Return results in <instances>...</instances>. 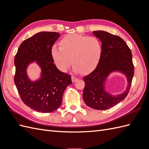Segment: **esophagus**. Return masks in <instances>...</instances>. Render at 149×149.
I'll return each instance as SVG.
<instances>
[{"label": "esophagus", "mask_w": 149, "mask_h": 149, "mask_svg": "<svg viewBox=\"0 0 149 149\" xmlns=\"http://www.w3.org/2000/svg\"><path fill=\"white\" fill-rule=\"evenodd\" d=\"M71 79H72V82L74 83V82L78 80V78H76V77H75V76H71Z\"/></svg>", "instance_id": "obj_1"}]
</instances>
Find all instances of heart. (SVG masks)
I'll return each instance as SVG.
<instances>
[{
    "mask_svg": "<svg viewBox=\"0 0 149 149\" xmlns=\"http://www.w3.org/2000/svg\"><path fill=\"white\" fill-rule=\"evenodd\" d=\"M59 45L52 48L51 56L61 72H66L72 61L76 73L89 74L95 70L102 55V43L95 37L67 35L60 40Z\"/></svg>",
    "mask_w": 149,
    "mask_h": 149,
    "instance_id": "obj_1",
    "label": "heart"
}]
</instances>
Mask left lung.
I'll return each mask as SVG.
<instances>
[{"label":"left lung","instance_id":"1","mask_svg":"<svg viewBox=\"0 0 149 149\" xmlns=\"http://www.w3.org/2000/svg\"><path fill=\"white\" fill-rule=\"evenodd\" d=\"M93 35L102 43V55L96 69L83 78V97L89 107L105 110L124 100L128 94L134 74L132 56L127 45L119 36L100 30L94 31ZM116 71L126 76L128 85L123 93L112 95L105 89V81L111 72Z\"/></svg>","mask_w":149,"mask_h":149}]
</instances>
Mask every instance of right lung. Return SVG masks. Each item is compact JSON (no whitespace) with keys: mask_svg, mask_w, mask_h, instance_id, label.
<instances>
[{"mask_svg":"<svg viewBox=\"0 0 149 149\" xmlns=\"http://www.w3.org/2000/svg\"><path fill=\"white\" fill-rule=\"evenodd\" d=\"M60 37L57 32L41 31L21 43L15 56L14 81L21 100L31 109L50 112L60 107L66 88L72 83L71 76L56 67L51 56L53 44ZM35 62L41 68L40 78L31 82L26 73Z\"/></svg>","mask_w":149,"mask_h":149,"instance_id":"add662e5","label":"right lung"}]
</instances>
